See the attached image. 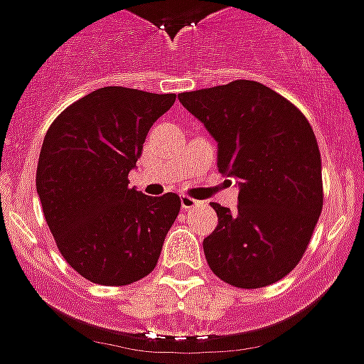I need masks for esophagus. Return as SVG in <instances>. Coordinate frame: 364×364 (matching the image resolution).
<instances>
[{
	"label": "esophagus",
	"instance_id": "obj_1",
	"mask_svg": "<svg viewBox=\"0 0 364 364\" xmlns=\"http://www.w3.org/2000/svg\"><path fill=\"white\" fill-rule=\"evenodd\" d=\"M196 203H200L198 200H194V198L191 196H181V208L183 209H192Z\"/></svg>",
	"mask_w": 364,
	"mask_h": 364
}]
</instances>
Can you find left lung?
Wrapping results in <instances>:
<instances>
[{"label": "left lung", "mask_w": 364, "mask_h": 364, "mask_svg": "<svg viewBox=\"0 0 364 364\" xmlns=\"http://www.w3.org/2000/svg\"><path fill=\"white\" fill-rule=\"evenodd\" d=\"M181 105L217 140L218 172L235 177V211L211 203L218 224L203 252L218 279L235 288L274 284L299 264L323 208L314 131L267 85L235 80L187 91Z\"/></svg>", "instance_id": "left-lung-1"}]
</instances>
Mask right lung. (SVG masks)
Returning a JSON list of instances; mask_svg holds the SVG:
<instances>
[{
  "label": "right lung",
  "instance_id": "1",
  "mask_svg": "<svg viewBox=\"0 0 364 364\" xmlns=\"http://www.w3.org/2000/svg\"><path fill=\"white\" fill-rule=\"evenodd\" d=\"M173 93L100 87L65 108L44 136L37 194L67 264L90 282L127 286L155 269L179 215L173 192L129 187L144 141Z\"/></svg>",
  "mask_w": 364,
  "mask_h": 364
}]
</instances>
